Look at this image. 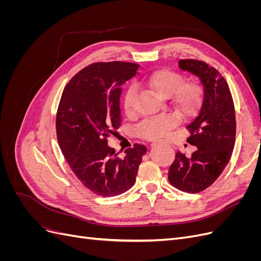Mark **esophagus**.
<instances>
[{
    "label": "esophagus",
    "mask_w": 261,
    "mask_h": 261,
    "mask_svg": "<svg viewBox=\"0 0 261 261\" xmlns=\"http://www.w3.org/2000/svg\"><path fill=\"white\" fill-rule=\"evenodd\" d=\"M158 144H160V143H159V141H153V143L151 144V146L153 147V146H155V145H158Z\"/></svg>",
    "instance_id": "34e87169"
}]
</instances>
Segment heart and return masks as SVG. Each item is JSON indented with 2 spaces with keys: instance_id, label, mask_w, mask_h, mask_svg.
Segmentation results:
<instances>
[{
  "instance_id": "heart-1",
  "label": "heart",
  "mask_w": 261,
  "mask_h": 261,
  "mask_svg": "<svg viewBox=\"0 0 261 261\" xmlns=\"http://www.w3.org/2000/svg\"><path fill=\"white\" fill-rule=\"evenodd\" d=\"M147 85L162 98L170 97L172 106L181 116L193 115L198 109L201 101V88L193 82H185L180 74L171 69L162 68L150 74ZM136 87L132 86L124 98V109L127 113L133 111L134 97ZM177 125V118L174 115L165 114L155 116L143 122L139 126L141 136L148 139H160L168 135L169 132Z\"/></svg>"
}]
</instances>
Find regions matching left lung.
Here are the masks:
<instances>
[{
	"mask_svg": "<svg viewBox=\"0 0 261 261\" xmlns=\"http://www.w3.org/2000/svg\"><path fill=\"white\" fill-rule=\"evenodd\" d=\"M180 69L200 80L203 100L198 114L186 128L187 143L196 146L191 156L175 154L169 170L171 185L186 193H199L215 183L231 159L236 122L232 94L215 67L197 60H180Z\"/></svg>",
	"mask_w": 261,
	"mask_h": 261,
	"instance_id": "8db88e82",
	"label": "left lung"
}]
</instances>
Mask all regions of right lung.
Returning a JSON list of instances; mask_svg holds the SVG:
<instances>
[{"label":"right lung","mask_w":261,"mask_h":261,"mask_svg":"<svg viewBox=\"0 0 261 261\" xmlns=\"http://www.w3.org/2000/svg\"><path fill=\"white\" fill-rule=\"evenodd\" d=\"M138 67L120 61L93 63L68 82L60 100L57 135L62 153L83 185L99 196L121 195L133 187L147 152L144 145H134L120 158L107 139L121 125V86Z\"/></svg>","instance_id":"obj_1"}]
</instances>
